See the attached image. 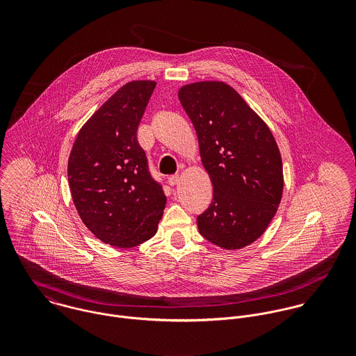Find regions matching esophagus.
Masks as SVG:
<instances>
[{
    "instance_id": "34e87169",
    "label": "esophagus",
    "mask_w": 356,
    "mask_h": 356,
    "mask_svg": "<svg viewBox=\"0 0 356 356\" xmlns=\"http://www.w3.org/2000/svg\"><path fill=\"white\" fill-rule=\"evenodd\" d=\"M178 182H179V175H178V174H174V175H170V177H168V185L174 186V185H177Z\"/></svg>"
}]
</instances>
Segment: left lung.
<instances>
[{
  "instance_id": "1",
  "label": "left lung",
  "mask_w": 356,
  "mask_h": 356,
  "mask_svg": "<svg viewBox=\"0 0 356 356\" xmlns=\"http://www.w3.org/2000/svg\"><path fill=\"white\" fill-rule=\"evenodd\" d=\"M179 102L192 120L213 196L197 216L200 234L225 250L259 238L282 197V160L267 124L227 83L186 85Z\"/></svg>"
}]
</instances>
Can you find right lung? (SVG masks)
Wrapping results in <instances>:
<instances>
[{"instance_id": "right-lung-1", "label": "right lung", "mask_w": 356, "mask_h": 356, "mask_svg": "<svg viewBox=\"0 0 356 356\" xmlns=\"http://www.w3.org/2000/svg\"><path fill=\"white\" fill-rule=\"evenodd\" d=\"M156 82L133 81L79 130L68 159L75 208L102 243L131 248L154 236L165 207L161 184L137 140Z\"/></svg>"}]
</instances>
